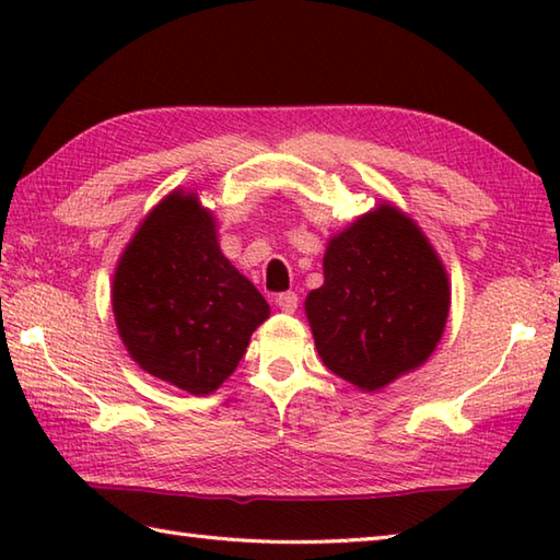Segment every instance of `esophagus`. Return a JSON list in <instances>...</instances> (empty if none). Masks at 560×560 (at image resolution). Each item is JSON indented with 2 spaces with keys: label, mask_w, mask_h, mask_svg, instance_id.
<instances>
[{
  "label": "esophagus",
  "mask_w": 560,
  "mask_h": 560,
  "mask_svg": "<svg viewBox=\"0 0 560 560\" xmlns=\"http://www.w3.org/2000/svg\"><path fill=\"white\" fill-rule=\"evenodd\" d=\"M273 305L279 307L281 313H295V307H299V293L293 291H283L279 295H273Z\"/></svg>",
  "instance_id": "obj_1"
}]
</instances>
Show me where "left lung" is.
Returning a JSON list of instances; mask_svg holds the SVG:
<instances>
[{
  "instance_id": "1",
  "label": "left lung",
  "mask_w": 560,
  "mask_h": 560,
  "mask_svg": "<svg viewBox=\"0 0 560 560\" xmlns=\"http://www.w3.org/2000/svg\"><path fill=\"white\" fill-rule=\"evenodd\" d=\"M447 311L443 265L413 221L389 205L331 237L325 283L305 301L319 359L368 392L433 353Z\"/></svg>"
}]
</instances>
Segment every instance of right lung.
Returning <instances> with one entry per match:
<instances>
[{"label":"right lung","mask_w":560,"mask_h":560,"mask_svg":"<svg viewBox=\"0 0 560 560\" xmlns=\"http://www.w3.org/2000/svg\"><path fill=\"white\" fill-rule=\"evenodd\" d=\"M113 311L129 355L153 377L209 395L269 317L261 293L221 255L211 213L173 192L127 245Z\"/></svg>","instance_id":"obj_1"}]
</instances>
